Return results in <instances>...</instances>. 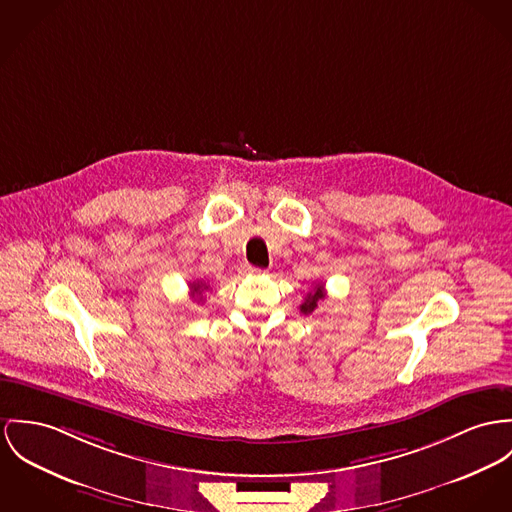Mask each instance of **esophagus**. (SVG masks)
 Returning a JSON list of instances; mask_svg holds the SVG:
<instances>
[{"mask_svg": "<svg viewBox=\"0 0 512 512\" xmlns=\"http://www.w3.org/2000/svg\"><path fill=\"white\" fill-rule=\"evenodd\" d=\"M245 273H249V275H261V273H265V271H263V269H257V267H247Z\"/></svg>", "mask_w": 512, "mask_h": 512, "instance_id": "esophagus-1", "label": "esophagus"}]
</instances>
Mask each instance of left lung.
Listing matches in <instances>:
<instances>
[{
    "label": "left lung",
    "mask_w": 512,
    "mask_h": 512,
    "mask_svg": "<svg viewBox=\"0 0 512 512\" xmlns=\"http://www.w3.org/2000/svg\"><path fill=\"white\" fill-rule=\"evenodd\" d=\"M325 298V288H323V284H315L314 290L306 296V300H304V304L300 306V312L302 314H312L315 308H317V302L319 300H323Z\"/></svg>",
    "instance_id": "left-lung-1"
}]
</instances>
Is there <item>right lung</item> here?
<instances>
[{
    "mask_svg": "<svg viewBox=\"0 0 512 512\" xmlns=\"http://www.w3.org/2000/svg\"><path fill=\"white\" fill-rule=\"evenodd\" d=\"M204 290H208V284L202 282V280H195L191 282V298L197 300V302H204Z\"/></svg>",
    "mask_w": 512,
    "mask_h": 512,
    "instance_id": "1",
    "label": "right lung"
}]
</instances>
